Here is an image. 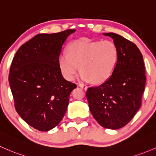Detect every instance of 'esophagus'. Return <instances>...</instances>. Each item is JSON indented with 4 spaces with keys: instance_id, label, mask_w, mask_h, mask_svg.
Masks as SVG:
<instances>
[{
    "instance_id": "1",
    "label": "esophagus",
    "mask_w": 156,
    "mask_h": 156,
    "mask_svg": "<svg viewBox=\"0 0 156 156\" xmlns=\"http://www.w3.org/2000/svg\"><path fill=\"white\" fill-rule=\"evenodd\" d=\"M79 87H81L82 88L83 90H87V86H86V85H84V84H82V83H81V84H79Z\"/></svg>"
}]
</instances>
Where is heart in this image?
<instances>
[{
  "mask_svg": "<svg viewBox=\"0 0 156 156\" xmlns=\"http://www.w3.org/2000/svg\"><path fill=\"white\" fill-rule=\"evenodd\" d=\"M119 51L115 43L108 40L78 39L72 42L58 57L63 78L73 81L80 69L81 81L102 83L108 81L117 66Z\"/></svg>",
  "mask_w": 156,
  "mask_h": 156,
  "instance_id": "1",
  "label": "heart"
}]
</instances>
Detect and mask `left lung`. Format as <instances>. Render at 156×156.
Returning a JSON list of instances; mask_svg holds the SVG:
<instances>
[{"label": "left lung", "mask_w": 156, "mask_h": 156, "mask_svg": "<svg viewBox=\"0 0 156 156\" xmlns=\"http://www.w3.org/2000/svg\"><path fill=\"white\" fill-rule=\"evenodd\" d=\"M112 38L119 56L111 78L86 93L92 115L100 126L119 129L127 125L141 105L146 84L143 56L135 44L114 33Z\"/></svg>", "instance_id": "obj_1"}]
</instances>
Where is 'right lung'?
I'll return each instance as SVG.
<instances>
[{
    "mask_svg": "<svg viewBox=\"0 0 156 156\" xmlns=\"http://www.w3.org/2000/svg\"><path fill=\"white\" fill-rule=\"evenodd\" d=\"M75 31L38 34L19 48L11 64L9 82L16 111L41 132L60 123L76 88L63 78L58 66L62 47Z\"/></svg>",
    "mask_w": 156,
    "mask_h": 156,
    "instance_id": "add662e5",
    "label": "right lung"
}]
</instances>
